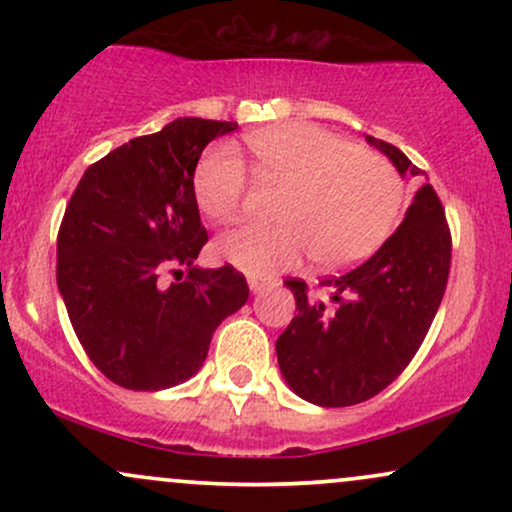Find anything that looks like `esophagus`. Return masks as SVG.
I'll use <instances>...</instances> for the list:
<instances>
[{
  "label": "esophagus",
  "mask_w": 512,
  "mask_h": 512,
  "mask_svg": "<svg viewBox=\"0 0 512 512\" xmlns=\"http://www.w3.org/2000/svg\"><path fill=\"white\" fill-rule=\"evenodd\" d=\"M248 284H250V291H262L264 286H267V281L264 279H257V276H248Z\"/></svg>",
  "instance_id": "34e87169"
}]
</instances>
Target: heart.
Here are the masks:
<instances>
[{
    "label": "heart",
    "mask_w": 512,
    "mask_h": 512,
    "mask_svg": "<svg viewBox=\"0 0 512 512\" xmlns=\"http://www.w3.org/2000/svg\"><path fill=\"white\" fill-rule=\"evenodd\" d=\"M262 180L284 187L279 226L231 228L216 238L221 260L250 274L289 269L310 252L320 269H342L373 255L397 226L404 185L373 151L315 125H284L248 134ZM199 209L231 221L248 195V170L233 146H214L195 170Z\"/></svg>",
    "instance_id": "1"
}]
</instances>
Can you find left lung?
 <instances>
[{"instance_id":"8db88e82","label":"left lung","mask_w":512,"mask_h":512,"mask_svg":"<svg viewBox=\"0 0 512 512\" xmlns=\"http://www.w3.org/2000/svg\"><path fill=\"white\" fill-rule=\"evenodd\" d=\"M368 142L399 173H419L397 146L370 134ZM450 257L443 202L426 182L373 257L317 284L327 298L313 296L303 279H286L298 313L276 339V358L291 390L320 407H351L383 392L424 344Z\"/></svg>"}]
</instances>
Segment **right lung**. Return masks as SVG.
Returning <instances> with one entry per match:
<instances>
[{
  "label": "right lung",
  "instance_id": "add662e5",
  "mask_svg": "<svg viewBox=\"0 0 512 512\" xmlns=\"http://www.w3.org/2000/svg\"><path fill=\"white\" fill-rule=\"evenodd\" d=\"M233 129L180 117L129 139L86 168L64 209L57 286L86 356L110 383L149 392L185 383L223 317L248 301L233 264H192L209 240L192 185L197 161Z\"/></svg>",
  "mask_w": 512,
  "mask_h": 512
}]
</instances>
